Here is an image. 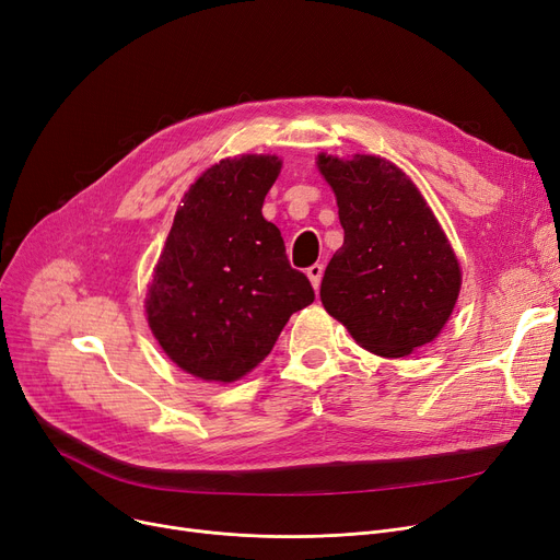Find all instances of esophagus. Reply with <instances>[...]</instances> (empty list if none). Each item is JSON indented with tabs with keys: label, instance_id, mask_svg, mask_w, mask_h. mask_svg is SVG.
I'll return each instance as SVG.
<instances>
[{
	"label": "esophagus",
	"instance_id": "obj_1",
	"mask_svg": "<svg viewBox=\"0 0 560 560\" xmlns=\"http://www.w3.org/2000/svg\"><path fill=\"white\" fill-rule=\"evenodd\" d=\"M322 272H325V265H322V262H315V265H311V268L306 270V275H308V279H311V283H313V288H315V290L319 288Z\"/></svg>",
	"mask_w": 560,
	"mask_h": 560
}]
</instances>
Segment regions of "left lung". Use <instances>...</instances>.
<instances>
[{
  "label": "left lung",
  "mask_w": 560,
  "mask_h": 560,
  "mask_svg": "<svg viewBox=\"0 0 560 560\" xmlns=\"http://www.w3.org/2000/svg\"><path fill=\"white\" fill-rule=\"evenodd\" d=\"M336 192L345 243L319 300L361 347L401 359L431 342L456 306L460 265L429 203L386 159L317 156Z\"/></svg>",
  "instance_id": "8db88e82"
}]
</instances>
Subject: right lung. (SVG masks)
Here are the masks:
<instances>
[{"label":"right lung","mask_w":560,"mask_h":560,"mask_svg":"<svg viewBox=\"0 0 560 560\" xmlns=\"http://www.w3.org/2000/svg\"><path fill=\"white\" fill-rule=\"evenodd\" d=\"M277 156L224 159L184 195L147 292V322L184 372L231 384L270 354L292 313L315 300L281 231L262 218Z\"/></svg>","instance_id":"obj_1"}]
</instances>
